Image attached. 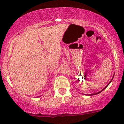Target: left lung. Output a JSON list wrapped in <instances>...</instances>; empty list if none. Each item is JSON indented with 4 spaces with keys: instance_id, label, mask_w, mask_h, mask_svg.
<instances>
[{
    "instance_id": "obj_1",
    "label": "left lung",
    "mask_w": 124,
    "mask_h": 124,
    "mask_svg": "<svg viewBox=\"0 0 124 124\" xmlns=\"http://www.w3.org/2000/svg\"><path fill=\"white\" fill-rule=\"evenodd\" d=\"M113 77H114V75H113V77H112V79H111V81H110V82H109V84H108L107 85V86H106V87H105L104 88V89H102V90H101V91H99V92H98V93H94V94H87V95H89V96H92V95H96V94H99V93H101V91H103V90H104L105 89H106V88L107 87V86H108V85H109V84H110V83H111V82H112V79H113Z\"/></svg>"
}]
</instances>
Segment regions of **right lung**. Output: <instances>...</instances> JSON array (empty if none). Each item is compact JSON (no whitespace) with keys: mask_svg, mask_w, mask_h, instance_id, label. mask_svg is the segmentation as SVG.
<instances>
[{"mask_svg":"<svg viewBox=\"0 0 124 124\" xmlns=\"http://www.w3.org/2000/svg\"><path fill=\"white\" fill-rule=\"evenodd\" d=\"M38 97H39V96H38Z\"/></svg>","mask_w":124,"mask_h":124,"instance_id":"right-lung-1","label":"right lung"}]
</instances>
